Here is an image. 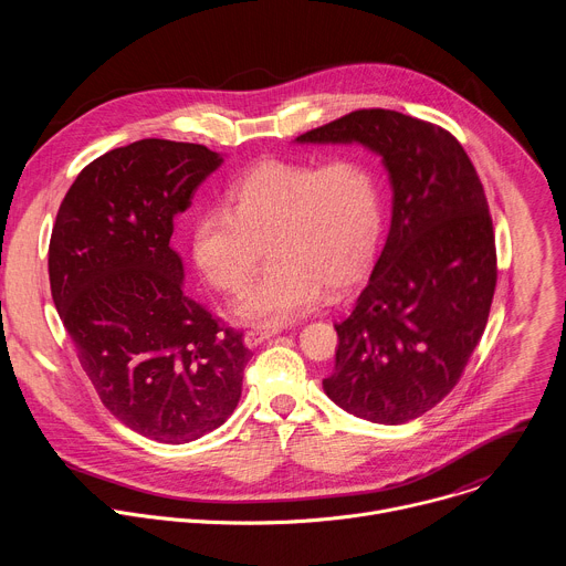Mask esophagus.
<instances>
[{
    "mask_svg": "<svg viewBox=\"0 0 566 566\" xmlns=\"http://www.w3.org/2000/svg\"><path fill=\"white\" fill-rule=\"evenodd\" d=\"M277 334H280V329H249V332L244 334V345H247L249 349H255V347H260L262 343L271 340V338L277 336Z\"/></svg>",
    "mask_w": 566,
    "mask_h": 566,
    "instance_id": "34e87169",
    "label": "esophagus"
}]
</instances>
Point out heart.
<instances>
[{
    "label": "heart",
    "instance_id": "obj_1",
    "mask_svg": "<svg viewBox=\"0 0 566 566\" xmlns=\"http://www.w3.org/2000/svg\"><path fill=\"white\" fill-rule=\"evenodd\" d=\"M382 232V192L363 158L264 160L226 190V208L201 210L190 230L192 260L223 293L255 273L264 247L271 266L234 302L251 325L282 327L343 291L371 264Z\"/></svg>",
    "mask_w": 566,
    "mask_h": 566
}]
</instances>
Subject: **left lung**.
Masks as SVG:
<instances>
[{
  "mask_svg": "<svg viewBox=\"0 0 566 566\" xmlns=\"http://www.w3.org/2000/svg\"><path fill=\"white\" fill-rule=\"evenodd\" d=\"M295 143H358L387 170V241L336 325V369L322 387L358 419L408 423L450 394L486 329L497 253L483 186L450 132L391 109L352 112Z\"/></svg>",
  "mask_w": 566,
  "mask_h": 566,
  "instance_id": "left-lung-1",
  "label": "left lung"
}]
</instances>
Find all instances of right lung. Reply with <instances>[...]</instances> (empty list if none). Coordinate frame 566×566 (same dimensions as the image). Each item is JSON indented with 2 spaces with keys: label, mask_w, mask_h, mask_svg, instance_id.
<instances>
[{
  "label": "right lung",
  "mask_w": 566,
  "mask_h": 566,
  "mask_svg": "<svg viewBox=\"0 0 566 566\" xmlns=\"http://www.w3.org/2000/svg\"><path fill=\"white\" fill-rule=\"evenodd\" d=\"M221 164L195 143L116 147L77 175L51 232V295L80 365L103 406L158 443L223 426L253 356L188 297L170 247L175 217Z\"/></svg>",
  "instance_id": "add662e5"
}]
</instances>
